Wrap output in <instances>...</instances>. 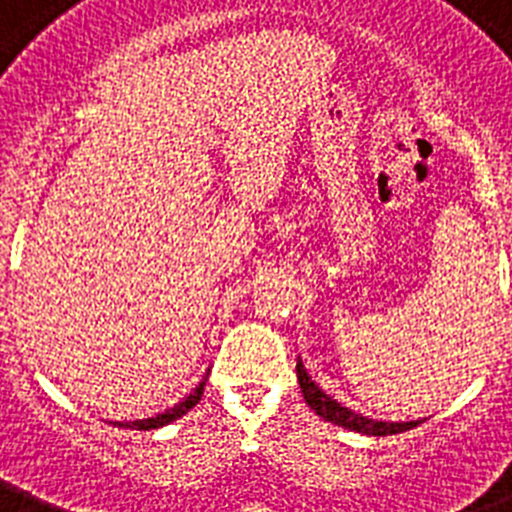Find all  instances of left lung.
<instances>
[{"label":"left lung","mask_w":512,"mask_h":512,"mask_svg":"<svg viewBox=\"0 0 512 512\" xmlns=\"http://www.w3.org/2000/svg\"><path fill=\"white\" fill-rule=\"evenodd\" d=\"M296 377H299L302 395L309 409L315 411L317 416H322L325 422H333L338 424V427L351 429V432H362V435H372V437H388L422 424V419H419V422H375V419H367V416L346 409V406H341V403L333 401L330 395H325L320 388H317L315 382H312V377L307 375L302 359H296Z\"/></svg>","instance_id":"left-lung-1"}]
</instances>
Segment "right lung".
Segmentation results:
<instances>
[{"instance_id":"1","label":"right lung","mask_w":512,"mask_h":512,"mask_svg":"<svg viewBox=\"0 0 512 512\" xmlns=\"http://www.w3.org/2000/svg\"><path fill=\"white\" fill-rule=\"evenodd\" d=\"M205 390V382H200L195 390H192L184 401H179L176 406H171L169 411H163V414H156V416H148V419H135V422H114L117 427H127V429H158L163 427V424L174 422V419H179V416H184L187 411L195 406L197 401H200V395H203Z\"/></svg>"}]
</instances>
